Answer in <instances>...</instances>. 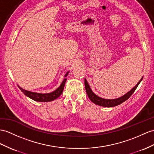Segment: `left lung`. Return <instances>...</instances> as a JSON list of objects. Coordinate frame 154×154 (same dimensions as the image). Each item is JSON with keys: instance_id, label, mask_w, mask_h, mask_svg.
I'll return each mask as SVG.
<instances>
[{"instance_id": "left-lung-1", "label": "left lung", "mask_w": 154, "mask_h": 154, "mask_svg": "<svg viewBox=\"0 0 154 154\" xmlns=\"http://www.w3.org/2000/svg\"><path fill=\"white\" fill-rule=\"evenodd\" d=\"M142 78H143V77L141 78L140 81L137 83V84L134 86L132 89H131L128 93H127L126 94L123 95L122 97H119V98L115 99H106L101 98V97L97 96L93 92L91 89L90 88L89 85L88 84L86 79H85L84 83H85L86 93H87L89 99L91 100V101H92L93 103L97 104V105L104 106V107H114V106L119 105V104H122L123 102H125V100H127L129 98V97L131 96V95H132L134 92V91H135V89L138 87V85L140 83Z\"/></svg>"}]
</instances>
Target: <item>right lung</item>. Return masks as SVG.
Segmentation results:
<instances>
[{
    "mask_svg": "<svg viewBox=\"0 0 154 154\" xmlns=\"http://www.w3.org/2000/svg\"><path fill=\"white\" fill-rule=\"evenodd\" d=\"M69 72H67L65 74V77L67 76ZM66 81V78H65V79L62 82L61 84L60 85V86L57 89L55 90V91H54L53 92L49 93H35V92H31V91H27V90L23 89V88L20 87L19 85H18V88L20 89L21 91L23 92L26 96L29 97V98H31L34 100L38 101V102H50V101L54 100L55 99H57L58 97L61 95L63 89H64Z\"/></svg>",
    "mask_w": 154,
    "mask_h": 154,
    "instance_id": "right-lung-1",
    "label": "right lung"
}]
</instances>
